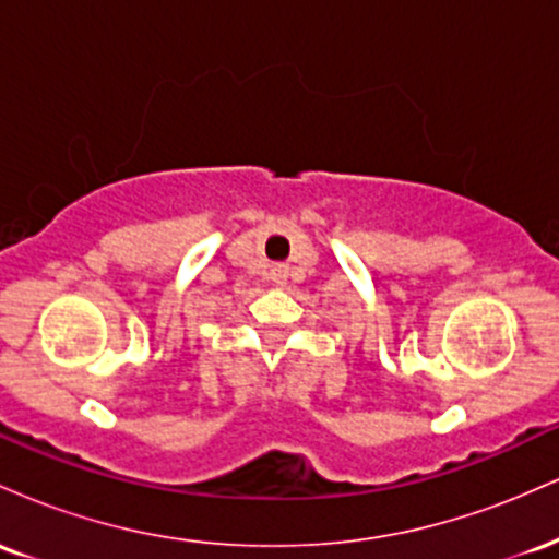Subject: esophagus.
<instances>
[{"label":"esophagus","mask_w":559,"mask_h":559,"mask_svg":"<svg viewBox=\"0 0 559 559\" xmlns=\"http://www.w3.org/2000/svg\"><path fill=\"white\" fill-rule=\"evenodd\" d=\"M288 281V267L286 265H273L271 267V284L273 286H286Z\"/></svg>","instance_id":"esophagus-1"}]
</instances>
